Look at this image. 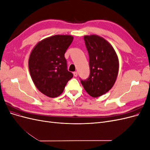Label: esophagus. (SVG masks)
Returning a JSON list of instances; mask_svg holds the SVG:
<instances>
[{"mask_svg":"<svg viewBox=\"0 0 150 150\" xmlns=\"http://www.w3.org/2000/svg\"><path fill=\"white\" fill-rule=\"evenodd\" d=\"M73 75H74V77H77V76H78V72H73Z\"/></svg>","mask_w":150,"mask_h":150,"instance_id":"obj_1","label":"esophagus"}]
</instances>
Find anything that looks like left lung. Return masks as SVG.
Masks as SVG:
<instances>
[{"mask_svg":"<svg viewBox=\"0 0 150 150\" xmlns=\"http://www.w3.org/2000/svg\"><path fill=\"white\" fill-rule=\"evenodd\" d=\"M84 39L89 57L90 74L81 79L86 91L91 96H101L115 84L119 71V61L112 46L97 35H84Z\"/></svg>","mask_w":150,"mask_h":150,"instance_id":"left-lung-1","label":"left lung"}]
</instances>
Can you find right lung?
I'll return each mask as SVG.
<instances>
[{"label": "right lung", "mask_w": 150, "mask_h": 150, "mask_svg": "<svg viewBox=\"0 0 150 150\" xmlns=\"http://www.w3.org/2000/svg\"><path fill=\"white\" fill-rule=\"evenodd\" d=\"M73 40L69 35H56L42 40L29 59L31 78L39 91L50 98L59 96L72 77L67 69L64 54Z\"/></svg>", "instance_id": "1"}]
</instances>
